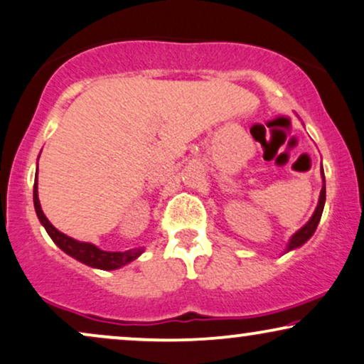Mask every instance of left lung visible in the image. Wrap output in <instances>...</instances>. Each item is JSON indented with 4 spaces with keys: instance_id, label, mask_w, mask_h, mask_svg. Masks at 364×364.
Wrapping results in <instances>:
<instances>
[{
    "instance_id": "left-lung-1",
    "label": "left lung",
    "mask_w": 364,
    "mask_h": 364,
    "mask_svg": "<svg viewBox=\"0 0 364 364\" xmlns=\"http://www.w3.org/2000/svg\"><path fill=\"white\" fill-rule=\"evenodd\" d=\"M324 200H326V186H323V188H321V197H319L318 207H316L313 217H311V220L304 225V228H301L294 235H292L291 240H289V245H287V251H291V249H296V247H299V245H303L306 240H308L311 235L314 234V230H316V228H318V224L321 220V214H323Z\"/></svg>"
}]
</instances>
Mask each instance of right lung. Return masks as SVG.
<instances>
[{
	"instance_id": "right-lung-1",
	"label": "right lung",
	"mask_w": 364,
	"mask_h": 364,
	"mask_svg": "<svg viewBox=\"0 0 364 364\" xmlns=\"http://www.w3.org/2000/svg\"><path fill=\"white\" fill-rule=\"evenodd\" d=\"M38 177V176H36ZM33 202H35V210L40 223L45 225L46 232L53 242L58 245L63 252H67L68 256H72L77 259V261L87 264V266L97 267V269H103V271H112V269H119L125 264H129L136 259L141 254V249H130V251H124V252H107L98 249L97 245L90 244V242H80V240H75L68 235H65L63 232H60L58 229H55L53 225L46 215L43 214L40 205V199H38V183L35 182L33 186Z\"/></svg>"
}]
</instances>
